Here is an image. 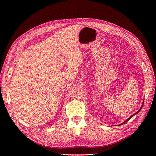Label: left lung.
<instances>
[{"label": "left lung", "mask_w": 156, "mask_h": 156, "mask_svg": "<svg viewBox=\"0 0 156 156\" xmlns=\"http://www.w3.org/2000/svg\"><path fill=\"white\" fill-rule=\"evenodd\" d=\"M143 106V105H142V107H141V108H140V109H139V111H138L137 112H135V114H133V115H132L131 116H130V117L129 118V119H127V120H126L125 122H123V123H122V124H120V125H122V124H125V123H126V122H127V121H128V120H129V119H131V118H132V117H133V116L134 115H135L136 114H137V113H138V112H139V111H140V109H141V108H142Z\"/></svg>", "instance_id": "8db88e82"}]
</instances>
